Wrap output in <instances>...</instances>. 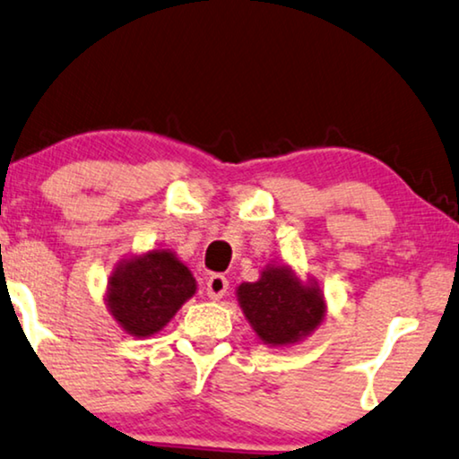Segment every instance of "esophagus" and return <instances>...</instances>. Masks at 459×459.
<instances>
[{
	"label": "esophagus",
	"mask_w": 459,
	"mask_h": 459,
	"mask_svg": "<svg viewBox=\"0 0 459 459\" xmlns=\"http://www.w3.org/2000/svg\"><path fill=\"white\" fill-rule=\"evenodd\" d=\"M228 279L219 273H213L207 279V296L211 300H221V298L228 294Z\"/></svg>",
	"instance_id": "34e87169"
}]
</instances>
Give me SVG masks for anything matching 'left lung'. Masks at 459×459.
<instances>
[{"label": "left lung", "instance_id": "8db88e82", "mask_svg": "<svg viewBox=\"0 0 459 459\" xmlns=\"http://www.w3.org/2000/svg\"><path fill=\"white\" fill-rule=\"evenodd\" d=\"M238 300L252 329L263 342L283 345L298 342L323 321L321 291L300 285L285 267H271L255 283L238 288Z\"/></svg>", "mask_w": 459, "mask_h": 459}]
</instances>
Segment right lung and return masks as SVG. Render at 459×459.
I'll list each match as a JSON object with an SVG mask.
<instances>
[{
    "label": "right lung",
    "mask_w": 459,
    "mask_h": 459,
    "mask_svg": "<svg viewBox=\"0 0 459 459\" xmlns=\"http://www.w3.org/2000/svg\"><path fill=\"white\" fill-rule=\"evenodd\" d=\"M196 291L195 277L174 255L152 250L119 264L109 279V310L136 337L157 333Z\"/></svg>",
    "instance_id": "1"
}]
</instances>
